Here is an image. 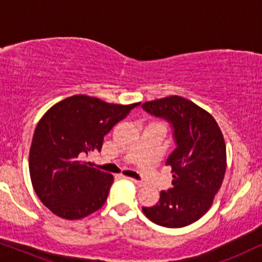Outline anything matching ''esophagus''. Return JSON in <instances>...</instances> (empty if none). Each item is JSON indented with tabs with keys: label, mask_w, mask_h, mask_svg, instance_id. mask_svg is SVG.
Instances as JSON below:
<instances>
[{
	"label": "esophagus",
	"mask_w": 262,
	"mask_h": 262,
	"mask_svg": "<svg viewBox=\"0 0 262 262\" xmlns=\"http://www.w3.org/2000/svg\"><path fill=\"white\" fill-rule=\"evenodd\" d=\"M128 180H130L131 182H134L135 185H137V186H143L144 185V182L143 181H139V180H136V179H134V178H127Z\"/></svg>",
	"instance_id": "esophagus-1"
}]
</instances>
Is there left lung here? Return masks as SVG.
Here are the masks:
<instances>
[{"label": "left lung", "mask_w": 262, "mask_h": 262, "mask_svg": "<svg viewBox=\"0 0 262 262\" xmlns=\"http://www.w3.org/2000/svg\"><path fill=\"white\" fill-rule=\"evenodd\" d=\"M142 107L170 124L177 145L166 161L173 171V187L161 191L156 205L142 210L161 227H186L206 213L223 182L227 169L223 135L209 112L181 96L154 100Z\"/></svg>", "instance_id": "8db88e82"}]
</instances>
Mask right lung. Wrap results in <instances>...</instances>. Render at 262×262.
Returning <instances> with one entry per match:
<instances>
[{
  "label": "right lung",
  "instance_id": "1",
  "mask_svg": "<svg viewBox=\"0 0 262 262\" xmlns=\"http://www.w3.org/2000/svg\"><path fill=\"white\" fill-rule=\"evenodd\" d=\"M138 105L74 95L42 116L32 139L30 175L38 198L50 211L73 221L105 204L113 177L83 160L100 151L103 137Z\"/></svg>",
  "mask_w": 262,
  "mask_h": 262
}]
</instances>
